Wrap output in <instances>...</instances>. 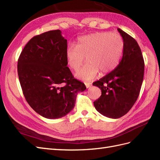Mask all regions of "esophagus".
Segmentation results:
<instances>
[{
    "label": "esophagus",
    "instance_id": "34e87169",
    "mask_svg": "<svg viewBox=\"0 0 160 160\" xmlns=\"http://www.w3.org/2000/svg\"><path fill=\"white\" fill-rule=\"evenodd\" d=\"M85 85H86V87H87V88H88L92 87V84H91V83H89V82H86V83H85Z\"/></svg>",
    "mask_w": 160,
    "mask_h": 160
}]
</instances>
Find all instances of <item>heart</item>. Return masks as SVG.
Returning a JSON list of instances; mask_svg holds the SVG:
<instances>
[{
    "instance_id": "obj_1",
    "label": "heart",
    "mask_w": 160,
    "mask_h": 160,
    "mask_svg": "<svg viewBox=\"0 0 160 160\" xmlns=\"http://www.w3.org/2000/svg\"><path fill=\"white\" fill-rule=\"evenodd\" d=\"M124 51V41L119 34L96 32L78 38L77 44H69L65 58L69 68L76 71L87 56V63L76 73L80 80L91 81L99 71L106 73L115 69Z\"/></svg>"
}]
</instances>
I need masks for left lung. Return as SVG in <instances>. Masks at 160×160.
Masks as SVG:
<instances>
[{
	"mask_svg": "<svg viewBox=\"0 0 160 160\" xmlns=\"http://www.w3.org/2000/svg\"><path fill=\"white\" fill-rule=\"evenodd\" d=\"M124 41L122 58L118 66L92 85L99 87L101 95L94 106L102 115L113 119L124 116L137 100L145 70L144 59L137 42L118 28Z\"/></svg>",
	"mask_w": 160,
	"mask_h": 160,
	"instance_id": "1",
	"label": "left lung"
}]
</instances>
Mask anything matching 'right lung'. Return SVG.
Listing matches in <instances>:
<instances>
[{
  "label": "right lung",
  "instance_id": "1",
  "mask_svg": "<svg viewBox=\"0 0 160 160\" xmlns=\"http://www.w3.org/2000/svg\"><path fill=\"white\" fill-rule=\"evenodd\" d=\"M67 47L61 30H51L30 39L18 59L23 95L36 113L48 119L66 116L74 108L78 93L87 89L67 66Z\"/></svg>",
  "mask_w": 160,
  "mask_h": 160
}]
</instances>
